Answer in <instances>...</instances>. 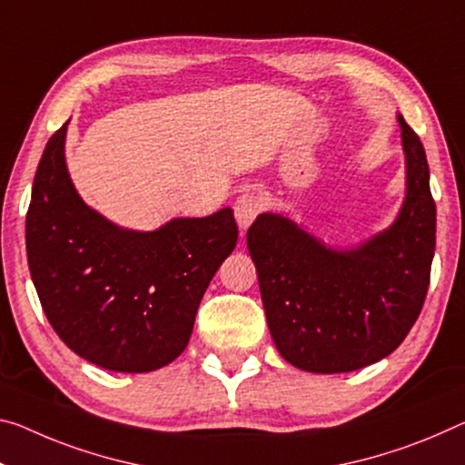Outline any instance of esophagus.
Here are the masks:
<instances>
[{
	"label": "esophagus",
	"mask_w": 465,
	"mask_h": 465,
	"mask_svg": "<svg viewBox=\"0 0 465 465\" xmlns=\"http://www.w3.org/2000/svg\"><path fill=\"white\" fill-rule=\"evenodd\" d=\"M235 221H238V227L242 235L246 233V230L250 225H252V221L256 219V215L261 213V204H259V198L252 196V194H242L238 201H235Z\"/></svg>",
	"instance_id": "34e87169"
}]
</instances>
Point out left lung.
Returning a JSON list of instances; mask_svg holds the SVG:
<instances>
[{
  "label": "left lung",
  "mask_w": 465,
  "mask_h": 465,
  "mask_svg": "<svg viewBox=\"0 0 465 465\" xmlns=\"http://www.w3.org/2000/svg\"><path fill=\"white\" fill-rule=\"evenodd\" d=\"M405 194L391 225L333 246L285 211L261 213L246 242L272 343L292 366L335 374L387 358L414 327L430 282L437 206L416 132L397 114Z\"/></svg>",
  "instance_id": "obj_1"
}]
</instances>
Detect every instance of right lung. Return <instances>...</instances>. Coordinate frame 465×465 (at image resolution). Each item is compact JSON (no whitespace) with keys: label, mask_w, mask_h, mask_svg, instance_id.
Returning a JSON list of instances; mask_svg holds the SVG:
<instances>
[{"label":"right lung","mask_w":465,"mask_h":465,"mask_svg":"<svg viewBox=\"0 0 465 465\" xmlns=\"http://www.w3.org/2000/svg\"><path fill=\"white\" fill-rule=\"evenodd\" d=\"M68 124L49 138L26 215L28 269L51 327L86 362L151 372L186 350L198 304L238 242L230 206L120 227L88 206L65 165Z\"/></svg>","instance_id":"right-lung-1"}]
</instances>
